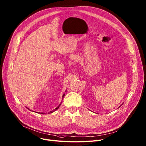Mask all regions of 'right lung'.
<instances>
[{"label": "right lung", "mask_w": 146, "mask_h": 146, "mask_svg": "<svg viewBox=\"0 0 146 146\" xmlns=\"http://www.w3.org/2000/svg\"><path fill=\"white\" fill-rule=\"evenodd\" d=\"M64 94H63V96H62V97H63H63H64ZM60 104H59V106H58V107H57V108H55V110H54V111H50V112H49V113H52V112H54V111H56V110H58V108H59V107H60ZM41 113V114H44V113Z\"/></svg>", "instance_id": "1"}]
</instances>
